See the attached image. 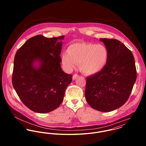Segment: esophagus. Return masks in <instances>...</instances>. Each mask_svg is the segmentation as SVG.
I'll return each instance as SVG.
<instances>
[{
  "label": "esophagus",
  "instance_id": "1",
  "mask_svg": "<svg viewBox=\"0 0 146 146\" xmlns=\"http://www.w3.org/2000/svg\"><path fill=\"white\" fill-rule=\"evenodd\" d=\"M79 76L78 75V74H74V75H73V76H72V79L73 80H75L77 78H78Z\"/></svg>",
  "mask_w": 146,
  "mask_h": 146
}]
</instances>
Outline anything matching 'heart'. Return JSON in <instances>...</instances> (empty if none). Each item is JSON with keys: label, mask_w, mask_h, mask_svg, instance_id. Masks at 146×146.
Returning <instances> with one entry per match:
<instances>
[{"label": "heart", "mask_w": 146, "mask_h": 146, "mask_svg": "<svg viewBox=\"0 0 146 146\" xmlns=\"http://www.w3.org/2000/svg\"><path fill=\"white\" fill-rule=\"evenodd\" d=\"M109 58L107 48L102 44L92 42H77L70 45L62 60L68 69L79 64L80 71L86 75H93L102 71Z\"/></svg>", "instance_id": "1"}]
</instances>
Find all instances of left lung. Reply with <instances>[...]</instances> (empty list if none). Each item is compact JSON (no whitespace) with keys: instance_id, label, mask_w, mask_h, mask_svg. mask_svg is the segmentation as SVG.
I'll list each match as a JSON object with an SVG mask.
<instances>
[{"instance_id":"8db88e82","label":"left lung","mask_w":146,"mask_h":146,"mask_svg":"<svg viewBox=\"0 0 146 146\" xmlns=\"http://www.w3.org/2000/svg\"><path fill=\"white\" fill-rule=\"evenodd\" d=\"M109 52L104 69L86 78L85 98L93 108L107 112L121 107L127 101L137 79L131 52L116 39L101 38Z\"/></svg>"}]
</instances>
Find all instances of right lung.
<instances>
[{"label":"right lung","instance_id":"right-lung-1","mask_svg":"<svg viewBox=\"0 0 146 146\" xmlns=\"http://www.w3.org/2000/svg\"><path fill=\"white\" fill-rule=\"evenodd\" d=\"M64 37L36 35L16 53L13 86L23 104L33 111L44 113L58 108L72 82V76L64 72L61 67Z\"/></svg>","mask_w":146,"mask_h":146}]
</instances>
